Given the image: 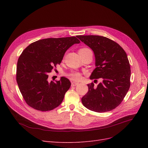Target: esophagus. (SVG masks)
<instances>
[{
	"label": "esophagus",
	"instance_id": "1",
	"mask_svg": "<svg viewBox=\"0 0 148 148\" xmlns=\"http://www.w3.org/2000/svg\"><path fill=\"white\" fill-rule=\"evenodd\" d=\"M77 84H78V83L74 82H71V86H77Z\"/></svg>",
	"mask_w": 148,
	"mask_h": 148
}]
</instances>
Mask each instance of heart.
<instances>
[{
  "mask_svg": "<svg viewBox=\"0 0 148 148\" xmlns=\"http://www.w3.org/2000/svg\"><path fill=\"white\" fill-rule=\"evenodd\" d=\"M91 51L90 49L87 48V47H83L81 48L79 50V52H86ZM69 77L73 80H75V81H78L82 78V75L80 74V73L78 72V71H72L69 74Z\"/></svg>",
  "mask_w": 148,
  "mask_h": 148,
  "instance_id": "obj_1",
  "label": "heart"
}]
</instances>
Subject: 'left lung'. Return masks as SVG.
I'll return each mask as SVG.
<instances>
[{"mask_svg": "<svg viewBox=\"0 0 148 148\" xmlns=\"http://www.w3.org/2000/svg\"><path fill=\"white\" fill-rule=\"evenodd\" d=\"M95 53L96 69L90 79L102 78L97 87L88 84L82 99L83 106L96 112H106L119 106L130 86L131 70L126 52L119 44L101 36H78Z\"/></svg>", "mask_w": 148, "mask_h": 148, "instance_id": "left-lung-1", "label": "left lung"}]
</instances>
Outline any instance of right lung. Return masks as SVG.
Returning a JSON list of instances; mask_svg holds the SVG:
<instances>
[{
	"instance_id": "1",
	"label": "right lung",
	"mask_w": 148,
	"mask_h": 148,
	"mask_svg": "<svg viewBox=\"0 0 148 148\" xmlns=\"http://www.w3.org/2000/svg\"><path fill=\"white\" fill-rule=\"evenodd\" d=\"M79 42L75 36L44 39L31 43L22 52L17 62L16 82L28 106L48 111L61 104L71 83L64 77L59 81L49 82V73L61 63L67 49Z\"/></svg>"
}]
</instances>
